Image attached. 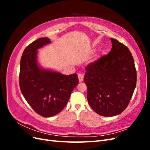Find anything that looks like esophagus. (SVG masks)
I'll return each mask as SVG.
<instances>
[{
    "mask_svg": "<svg viewBox=\"0 0 150 150\" xmlns=\"http://www.w3.org/2000/svg\"><path fill=\"white\" fill-rule=\"evenodd\" d=\"M78 78H79V80L80 82H82V81H83V79H84V75L83 74H78Z\"/></svg>",
    "mask_w": 150,
    "mask_h": 150,
    "instance_id": "obj_1",
    "label": "esophagus"
}]
</instances>
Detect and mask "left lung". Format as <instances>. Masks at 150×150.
<instances>
[{
    "label": "left lung",
    "instance_id": "obj_1",
    "mask_svg": "<svg viewBox=\"0 0 150 150\" xmlns=\"http://www.w3.org/2000/svg\"><path fill=\"white\" fill-rule=\"evenodd\" d=\"M112 48L107 55L86 67L89 106L98 115L113 116L128 106L137 85V70L132 54L125 45L110 39Z\"/></svg>",
    "mask_w": 150,
    "mask_h": 150
}]
</instances>
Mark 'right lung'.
I'll return each instance as SVG.
<instances>
[{
    "label": "right lung",
    "instance_id": "obj_1",
    "mask_svg": "<svg viewBox=\"0 0 150 150\" xmlns=\"http://www.w3.org/2000/svg\"><path fill=\"white\" fill-rule=\"evenodd\" d=\"M49 43V38H41L30 44L22 53L20 63L21 93L32 108L43 117L59 113L79 83L77 74L64 75L39 66L37 50Z\"/></svg>",
    "mask_w": 150,
    "mask_h": 150
}]
</instances>
